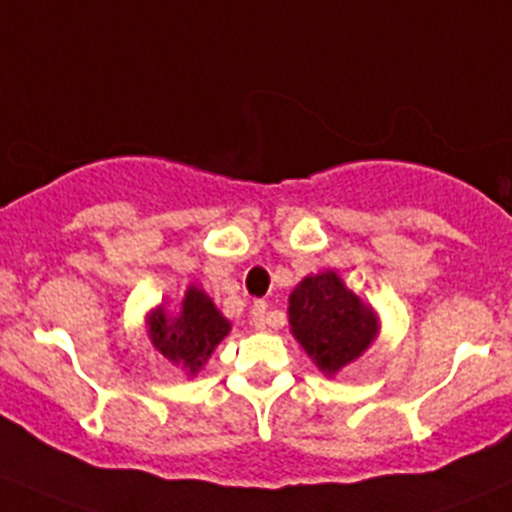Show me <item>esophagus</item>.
<instances>
[{"instance_id":"esophagus-1","label":"esophagus","mask_w":512,"mask_h":512,"mask_svg":"<svg viewBox=\"0 0 512 512\" xmlns=\"http://www.w3.org/2000/svg\"><path fill=\"white\" fill-rule=\"evenodd\" d=\"M266 324H269V306L264 301H256L251 306V326L253 329H266Z\"/></svg>"}]
</instances>
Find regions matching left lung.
<instances>
[{
  "label": "left lung",
  "instance_id": "8db88e82",
  "mask_svg": "<svg viewBox=\"0 0 512 512\" xmlns=\"http://www.w3.org/2000/svg\"><path fill=\"white\" fill-rule=\"evenodd\" d=\"M289 329L326 377L357 362L379 337V316L337 271L304 276L289 294Z\"/></svg>",
  "mask_w": 512,
  "mask_h": 512
}]
</instances>
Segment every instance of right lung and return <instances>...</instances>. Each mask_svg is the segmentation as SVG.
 <instances>
[{"label": "right lung", "instance_id": "right-lung-1", "mask_svg": "<svg viewBox=\"0 0 512 512\" xmlns=\"http://www.w3.org/2000/svg\"><path fill=\"white\" fill-rule=\"evenodd\" d=\"M148 339L168 362L180 367L188 377H196L213 349L228 337L231 321L218 311L211 296L201 286L191 284L180 299L178 311L168 314L165 304H158L145 316Z\"/></svg>", "mask_w": 512, "mask_h": 512}]
</instances>
